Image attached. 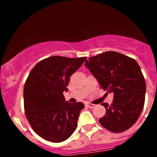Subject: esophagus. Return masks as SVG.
<instances>
[{
  "instance_id": "1",
  "label": "esophagus",
  "mask_w": 157,
  "mask_h": 157,
  "mask_svg": "<svg viewBox=\"0 0 157 157\" xmlns=\"http://www.w3.org/2000/svg\"><path fill=\"white\" fill-rule=\"evenodd\" d=\"M86 105L88 107V108H90V109H93L95 107L94 104H92V103H87Z\"/></svg>"
}]
</instances>
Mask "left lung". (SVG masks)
I'll return each instance as SVG.
<instances>
[{
  "label": "left lung",
  "mask_w": 157,
  "mask_h": 157,
  "mask_svg": "<svg viewBox=\"0 0 157 157\" xmlns=\"http://www.w3.org/2000/svg\"><path fill=\"white\" fill-rule=\"evenodd\" d=\"M85 66L97 79L100 88L113 93V102L102 103L106 113L101 125L115 133L123 132L138 119L145 101L146 83L140 66L130 57L106 52L90 57Z\"/></svg>",
  "instance_id": "1"
}]
</instances>
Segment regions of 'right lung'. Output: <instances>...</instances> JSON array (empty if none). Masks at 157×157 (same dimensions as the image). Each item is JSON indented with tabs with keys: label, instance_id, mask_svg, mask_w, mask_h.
Listing matches in <instances>:
<instances>
[{
	"label": "right lung",
	"instance_id": "1",
	"mask_svg": "<svg viewBox=\"0 0 157 157\" xmlns=\"http://www.w3.org/2000/svg\"><path fill=\"white\" fill-rule=\"evenodd\" d=\"M52 56L42 60L30 71L23 90L24 110L33 131L48 141L59 143L67 138L77 127L82 102H66L70 76L86 61Z\"/></svg>",
	"mask_w": 157,
	"mask_h": 157
}]
</instances>
